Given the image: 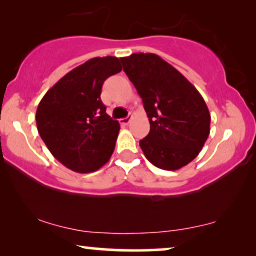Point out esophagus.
<instances>
[{"instance_id": "esophagus-1", "label": "esophagus", "mask_w": 256, "mask_h": 256, "mask_svg": "<svg viewBox=\"0 0 256 256\" xmlns=\"http://www.w3.org/2000/svg\"><path fill=\"white\" fill-rule=\"evenodd\" d=\"M120 124L122 126H127L129 122H130V118H120Z\"/></svg>"}]
</instances>
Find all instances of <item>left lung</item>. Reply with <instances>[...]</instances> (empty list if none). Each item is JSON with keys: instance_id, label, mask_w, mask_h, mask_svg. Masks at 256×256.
<instances>
[{"instance_id": "left-lung-1", "label": "left lung", "mask_w": 256, "mask_h": 256, "mask_svg": "<svg viewBox=\"0 0 256 256\" xmlns=\"http://www.w3.org/2000/svg\"><path fill=\"white\" fill-rule=\"evenodd\" d=\"M124 71L142 98L150 132L140 141L152 166L178 170L194 160L210 134L211 115L197 88L155 54L120 58Z\"/></svg>"}]
</instances>
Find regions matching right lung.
Here are the masks:
<instances>
[{"label": "right lung", "instance_id": "right-lung-1", "mask_svg": "<svg viewBox=\"0 0 256 256\" xmlns=\"http://www.w3.org/2000/svg\"><path fill=\"white\" fill-rule=\"evenodd\" d=\"M122 70L116 57H96L59 79L40 100L36 124L62 166L80 174L99 170L114 152L120 124L106 113L101 87Z\"/></svg>", "mask_w": 256, "mask_h": 256}]
</instances>
